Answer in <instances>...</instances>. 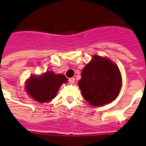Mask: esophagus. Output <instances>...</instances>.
Wrapping results in <instances>:
<instances>
[{
	"label": "esophagus",
	"mask_w": 146,
	"mask_h": 146,
	"mask_svg": "<svg viewBox=\"0 0 146 146\" xmlns=\"http://www.w3.org/2000/svg\"><path fill=\"white\" fill-rule=\"evenodd\" d=\"M69 82H70V84H73V83L75 82V78H74V77L69 78Z\"/></svg>",
	"instance_id": "obj_1"
}]
</instances>
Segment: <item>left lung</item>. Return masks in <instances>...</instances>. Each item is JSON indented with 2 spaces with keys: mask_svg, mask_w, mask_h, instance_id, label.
<instances>
[{
  "mask_svg": "<svg viewBox=\"0 0 146 146\" xmlns=\"http://www.w3.org/2000/svg\"><path fill=\"white\" fill-rule=\"evenodd\" d=\"M121 83L116 64L109 58L95 55L82 70L78 84L86 101L92 106H100L116 99Z\"/></svg>",
  "mask_w": 146,
  "mask_h": 146,
  "instance_id": "1",
  "label": "left lung"
}]
</instances>
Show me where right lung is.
<instances>
[{
	"label": "right lung",
	"instance_id": "add662e5",
	"mask_svg": "<svg viewBox=\"0 0 146 146\" xmlns=\"http://www.w3.org/2000/svg\"><path fill=\"white\" fill-rule=\"evenodd\" d=\"M66 82V77L62 74L46 72L40 76H30L26 88L33 99L40 102H47L55 97L60 86Z\"/></svg>",
	"mask_w": 146,
	"mask_h": 146
}]
</instances>
